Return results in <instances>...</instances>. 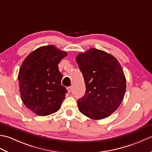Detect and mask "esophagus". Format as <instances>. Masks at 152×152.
<instances>
[{
    "instance_id": "esophagus-1",
    "label": "esophagus",
    "mask_w": 152,
    "mask_h": 152,
    "mask_svg": "<svg viewBox=\"0 0 152 152\" xmlns=\"http://www.w3.org/2000/svg\"><path fill=\"white\" fill-rule=\"evenodd\" d=\"M67 91H69V93H70L71 91H72V87L71 86H69V87H67Z\"/></svg>"
}]
</instances>
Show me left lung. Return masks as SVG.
<instances>
[{
  "instance_id": "8db88e82",
  "label": "left lung",
  "mask_w": 152,
  "mask_h": 152,
  "mask_svg": "<svg viewBox=\"0 0 152 152\" xmlns=\"http://www.w3.org/2000/svg\"><path fill=\"white\" fill-rule=\"evenodd\" d=\"M86 84V93L77 103L80 112L93 119L110 115L121 104L126 80L121 64L106 51L90 48L76 57Z\"/></svg>"
}]
</instances>
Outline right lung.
<instances>
[{"label":"right lung","mask_w":152,"mask_h":152,"mask_svg":"<svg viewBox=\"0 0 152 152\" xmlns=\"http://www.w3.org/2000/svg\"><path fill=\"white\" fill-rule=\"evenodd\" d=\"M66 51L54 46H42L25 58L19 69V92L24 104L38 115H48L61 107L67 90L61 85L58 67Z\"/></svg>","instance_id":"1"}]
</instances>
